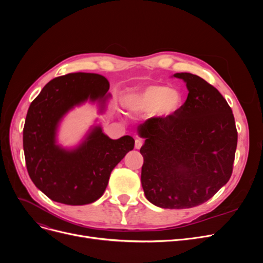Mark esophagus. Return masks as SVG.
<instances>
[{
	"instance_id": "1",
	"label": "esophagus",
	"mask_w": 263,
	"mask_h": 263,
	"mask_svg": "<svg viewBox=\"0 0 263 263\" xmlns=\"http://www.w3.org/2000/svg\"><path fill=\"white\" fill-rule=\"evenodd\" d=\"M142 145H144V140L142 139L137 138L136 140H135V148L136 149H140L142 147Z\"/></svg>"
}]
</instances>
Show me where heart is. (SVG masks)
Segmentation results:
<instances>
[{
    "label": "heart",
    "mask_w": 263,
    "mask_h": 263,
    "mask_svg": "<svg viewBox=\"0 0 263 263\" xmlns=\"http://www.w3.org/2000/svg\"><path fill=\"white\" fill-rule=\"evenodd\" d=\"M182 95L179 91L162 84H151L133 92L127 98V105L137 112H151L157 116L168 117L180 108Z\"/></svg>",
    "instance_id": "heart-1"
}]
</instances>
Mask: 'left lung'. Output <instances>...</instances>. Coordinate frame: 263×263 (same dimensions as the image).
I'll use <instances>...</instances> for the list:
<instances>
[{
  "label": "left lung",
  "mask_w": 263,
  "mask_h": 263,
  "mask_svg": "<svg viewBox=\"0 0 263 263\" xmlns=\"http://www.w3.org/2000/svg\"><path fill=\"white\" fill-rule=\"evenodd\" d=\"M186 82L184 104L168 117L139 126L146 138L141 185L162 209H191L209 201L232 177L238 133L233 110L219 91L198 76L174 74Z\"/></svg>",
  "instance_id": "8db88e82"
}]
</instances>
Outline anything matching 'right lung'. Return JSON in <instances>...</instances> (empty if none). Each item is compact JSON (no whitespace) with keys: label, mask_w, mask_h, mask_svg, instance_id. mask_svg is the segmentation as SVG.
<instances>
[{"label":"right lung","mask_w":263,"mask_h":263,"mask_svg":"<svg viewBox=\"0 0 263 263\" xmlns=\"http://www.w3.org/2000/svg\"><path fill=\"white\" fill-rule=\"evenodd\" d=\"M108 89L109 82L101 74L69 73L52 79L31 102L23 129L26 168L34 184L50 200L67 205L99 200L110 172L134 149L133 137L113 140L100 127H95L76 150L55 145L61 117L87 99H104Z\"/></svg>","instance_id":"1"}]
</instances>
